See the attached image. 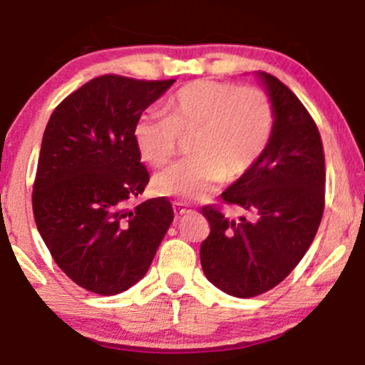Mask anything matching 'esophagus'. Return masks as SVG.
Segmentation results:
<instances>
[{
	"label": "esophagus",
	"instance_id": "esophagus-1",
	"mask_svg": "<svg viewBox=\"0 0 365 365\" xmlns=\"http://www.w3.org/2000/svg\"><path fill=\"white\" fill-rule=\"evenodd\" d=\"M173 212H175V215L180 217V215H183V214H188V212H192V209H190V205L183 204V202H175V204H173Z\"/></svg>",
	"mask_w": 365,
	"mask_h": 365
}]
</instances>
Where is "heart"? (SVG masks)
Wrapping results in <instances>:
<instances>
[{"mask_svg": "<svg viewBox=\"0 0 365 365\" xmlns=\"http://www.w3.org/2000/svg\"><path fill=\"white\" fill-rule=\"evenodd\" d=\"M168 118L141 116L136 148L151 167H167L192 140V158L156 175L155 190L178 200H204L227 180L237 182L257 167L274 135L273 101L259 87L193 81L167 103Z\"/></svg>", "mask_w": 365, "mask_h": 365, "instance_id": "1", "label": "heart"}]
</instances>
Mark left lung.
<instances>
[{
  "label": "left lung",
  "mask_w": 365,
  "mask_h": 365,
  "mask_svg": "<svg viewBox=\"0 0 365 365\" xmlns=\"http://www.w3.org/2000/svg\"><path fill=\"white\" fill-rule=\"evenodd\" d=\"M273 101L271 145L246 177L222 192L244 215L230 220L219 207H202L210 224L200 246L207 279L237 298H252L278 286L305 256L325 207V155L320 133L289 87L257 72Z\"/></svg>",
  "instance_id": "obj_1"
}]
</instances>
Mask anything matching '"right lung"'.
I'll list each match as a JSON object with an SVG mask.
<instances>
[{
	"mask_svg": "<svg viewBox=\"0 0 365 365\" xmlns=\"http://www.w3.org/2000/svg\"><path fill=\"white\" fill-rule=\"evenodd\" d=\"M173 82L106 73L67 96L45 128L35 222L60 269L92 293L110 297L138 283L173 220L165 197L128 205L150 182L135 124Z\"/></svg>",
	"mask_w": 365,
	"mask_h": 365,
	"instance_id": "right-lung-1",
	"label": "right lung"
}]
</instances>
